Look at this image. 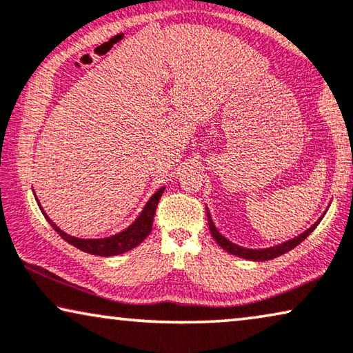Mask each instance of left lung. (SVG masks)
<instances>
[{"label":"left lung","instance_id":"obj_1","mask_svg":"<svg viewBox=\"0 0 353 353\" xmlns=\"http://www.w3.org/2000/svg\"><path fill=\"white\" fill-rule=\"evenodd\" d=\"M206 216H208V225H210L211 236H213L214 241L218 242L219 247H223L225 252L232 253V255H237L241 258H247V260H253V261H268V260H272V258H276L279 255H284V253H288L289 250H292V248L297 247L299 243H302L305 239H307L310 234H312L314 229H316L319 221L323 219V216H321V218H319L316 223H314L312 228L308 229V231H305L302 236L295 237V239H292V241L284 242V243H281V245H276V247H271V248H265V250H248V248H242L239 245H234L232 242H229L228 239H224L223 236H221V234L216 231V228H214L213 221H211V218H210V214H206Z\"/></svg>","mask_w":353,"mask_h":353}]
</instances>
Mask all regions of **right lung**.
<instances>
[{
	"mask_svg": "<svg viewBox=\"0 0 353 353\" xmlns=\"http://www.w3.org/2000/svg\"><path fill=\"white\" fill-rule=\"evenodd\" d=\"M164 189H159L157 194H154L147 205L142 213H140L139 219L130 225L129 229H125L124 232L117 234V236L108 237V239H77V237H70L68 234H64L61 229L56 225L53 221H51L46 213L41 210V213L45 214V219L51 224V228L54 229L56 232L59 234L61 237L64 239L65 242H69L70 245L77 247L79 250L90 253V255H97V256H114V255H121V253L130 250V248L137 247L139 243H142L150 232H152V225H153V218H154V211H157L158 201L161 199ZM40 205V203H39Z\"/></svg>",
	"mask_w": 353,
	"mask_h": 353,
	"instance_id": "obj_1",
	"label": "right lung"
}]
</instances>
